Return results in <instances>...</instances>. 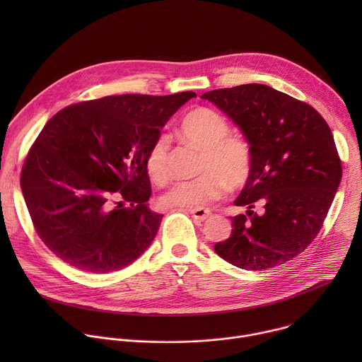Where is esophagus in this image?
I'll return each instance as SVG.
<instances>
[{"mask_svg":"<svg viewBox=\"0 0 362 362\" xmlns=\"http://www.w3.org/2000/svg\"><path fill=\"white\" fill-rule=\"evenodd\" d=\"M189 212H190L192 216H193L196 221H199V222L206 221V219H208V218L212 215V211L206 209V208H194V209H190Z\"/></svg>","mask_w":362,"mask_h":362,"instance_id":"esophagus-1","label":"esophagus"}]
</instances>
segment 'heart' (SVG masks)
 <instances>
[{"mask_svg": "<svg viewBox=\"0 0 362 362\" xmlns=\"http://www.w3.org/2000/svg\"><path fill=\"white\" fill-rule=\"evenodd\" d=\"M179 134L202 150V175L169 187L162 196V203L168 208H200L222 197L228 186L238 189L247 182L252 172L250 146L240 137L228 136L229 123L222 115L197 107L182 119ZM169 144V137L160 134L147 151L146 169L154 183H166L170 177Z\"/></svg>", "mask_w": 362, "mask_h": 362, "instance_id": "1", "label": "heart"}]
</instances>
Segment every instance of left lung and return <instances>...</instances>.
<instances>
[{
	"label": "left lung",
	"mask_w": 362,
	"mask_h": 362,
	"mask_svg": "<svg viewBox=\"0 0 362 362\" xmlns=\"http://www.w3.org/2000/svg\"><path fill=\"white\" fill-rule=\"evenodd\" d=\"M243 133L252 172L235 200L246 215L232 218V233L215 245L226 262L264 271L303 252L322 228L342 168L332 132L309 105L265 84H242L202 94ZM263 204L264 214L252 208Z\"/></svg>",
	"instance_id": "obj_1"
}]
</instances>
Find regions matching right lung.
<instances>
[{
  "mask_svg": "<svg viewBox=\"0 0 362 362\" xmlns=\"http://www.w3.org/2000/svg\"><path fill=\"white\" fill-rule=\"evenodd\" d=\"M192 97L107 95L47 122L27 154L21 190L40 239L62 261L107 274L151 245L163 215L148 209L146 156Z\"/></svg>",
  "mask_w": 362,
  "mask_h": 362,
  "instance_id": "1",
  "label": "right lung"
}]
</instances>
